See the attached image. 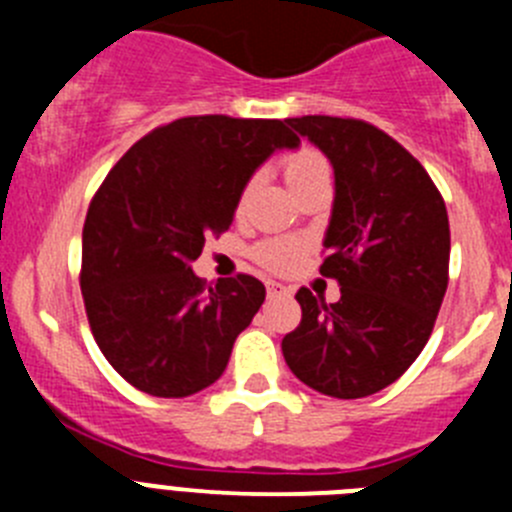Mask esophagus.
Instances as JSON below:
<instances>
[{
    "mask_svg": "<svg viewBox=\"0 0 512 512\" xmlns=\"http://www.w3.org/2000/svg\"><path fill=\"white\" fill-rule=\"evenodd\" d=\"M266 295H269L271 300H274V297H289L292 295V289L284 287V284L279 282H266Z\"/></svg>",
    "mask_w": 512,
    "mask_h": 512,
    "instance_id": "obj_1",
    "label": "esophagus"
}]
</instances>
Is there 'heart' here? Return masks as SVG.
Here are the masks:
<instances>
[{
	"label": "heart",
	"instance_id": "1",
	"mask_svg": "<svg viewBox=\"0 0 512 512\" xmlns=\"http://www.w3.org/2000/svg\"><path fill=\"white\" fill-rule=\"evenodd\" d=\"M282 174L287 179V184L292 187V192L302 189L305 184L318 182V179H328L330 176V166L325 161V156L320 151L310 146H302L297 151L287 153L282 158ZM253 182H248L241 192V200L238 205L243 207L246 197L251 194ZM302 253H305V241L300 238H269V241L259 243V246L253 248V259L259 261L264 269L269 271H292L297 264H300Z\"/></svg>",
	"mask_w": 512,
	"mask_h": 512
}]
</instances>
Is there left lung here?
<instances>
[{
	"label": "left lung",
	"instance_id": "1",
	"mask_svg": "<svg viewBox=\"0 0 512 512\" xmlns=\"http://www.w3.org/2000/svg\"><path fill=\"white\" fill-rule=\"evenodd\" d=\"M287 122L333 164L320 274L341 284V300L325 305L307 287L297 292L302 320L284 336V361L323 395H374L408 372L431 338L449 284L446 205L418 158L369 122Z\"/></svg>",
	"mask_w": 512,
	"mask_h": 512
}]
</instances>
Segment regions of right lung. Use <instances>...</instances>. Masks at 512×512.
I'll list each match as a JSON object with an SVG mask.
<instances>
[{
    "mask_svg": "<svg viewBox=\"0 0 512 512\" xmlns=\"http://www.w3.org/2000/svg\"><path fill=\"white\" fill-rule=\"evenodd\" d=\"M300 138L287 120L182 117L151 130L104 176L81 233V295L112 369L153 397H189L228 366L266 297L238 274L192 271L207 233L230 228L243 187Z\"/></svg>",
    "mask_w": 512,
    "mask_h": 512,
    "instance_id": "add662e5",
    "label": "right lung"
}]
</instances>
